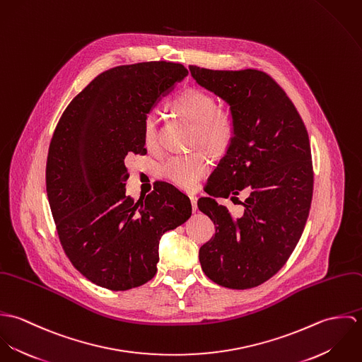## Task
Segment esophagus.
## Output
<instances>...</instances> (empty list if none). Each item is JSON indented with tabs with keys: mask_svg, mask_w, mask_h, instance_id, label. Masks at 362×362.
Returning a JSON list of instances; mask_svg holds the SVG:
<instances>
[{
	"mask_svg": "<svg viewBox=\"0 0 362 362\" xmlns=\"http://www.w3.org/2000/svg\"><path fill=\"white\" fill-rule=\"evenodd\" d=\"M189 199H191V205H192V211H197V209H198V205H197L198 198L195 195H189Z\"/></svg>",
	"mask_w": 362,
	"mask_h": 362,
	"instance_id": "1",
	"label": "esophagus"
}]
</instances>
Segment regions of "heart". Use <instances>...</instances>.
<instances>
[{"mask_svg":"<svg viewBox=\"0 0 362 362\" xmlns=\"http://www.w3.org/2000/svg\"><path fill=\"white\" fill-rule=\"evenodd\" d=\"M171 110L181 118L192 122V141L201 144L211 153H223L235 134L233 115L217 108L211 95L198 88H188L178 93L170 103ZM145 144H156V117L149 114L144 128ZM209 171V160L202 152L173 156L161 165V174L182 189H194Z\"/></svg>","mask_w":362,"mask_h":362,"instance_id":"obj_1","label":"heart"}]
</instances>
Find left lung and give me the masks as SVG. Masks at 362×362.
Instances as JSON below:
<instances>
[{
	"label": "left lung",
	"mask_w": 362,
	"mask_h": 362,
	"mask_svg": "<svg viewBox=\"0 0 362 362\" xmlns=\"http://www.w3.org/2000/svg\"><path fill=\"white\" fill-rule=\"evenodd\" d=\"M197 83L230 105L234 138L198 201L216 226L199 250L214 283L252 288L274 276L298 244L310 214L313 171L307 128L286 92L258 69L213 71L189 65ZM250 194L240 218L217 197Z\"/></svg>",
	"instance_id": "8db88e82"
}]
</instances>
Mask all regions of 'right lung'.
<instances>
[{
  "label": "right lung",
  "mask_w": 362,
  "mask_h": 362,
  "mask_svg": "<svg viewBox=\"0 0 362 362\" xmlns=\"http://www.w3.org/2000/svg\"><path fill=\"white\" fill-rule=\"evenodd\" d=\"M188 75L181 64L152 61L111 68L65 108L52 135L46 187L61 245L92 283L125 291L157 272L158 243L192 213L167 182L136 204L125 195L128 156L145 155V119Z\"/></svg>",
  "instance_id": "right-lung-1"
}]
</instances>
